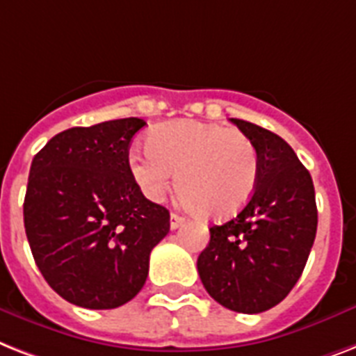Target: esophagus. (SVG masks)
I'll return each mask as SVG.
<instances>
[{
	"instance_id": "34e87169",
	"label": "esophagus",
	"mask_w": 356,
	"mask_h": 356,
	"mask_svg": "<svg viewBox=\"0 0 356 356\" xmlns=\"http://www.w3.org/2000/svg\"><path fill=\"white\" fill-rule=\"evenodd\" d=\"M184 223H186V219L181 218L179 213H172V216H170V228H172V230H175V228H179V227H183Z\"/></svg>"
}]
</instances>
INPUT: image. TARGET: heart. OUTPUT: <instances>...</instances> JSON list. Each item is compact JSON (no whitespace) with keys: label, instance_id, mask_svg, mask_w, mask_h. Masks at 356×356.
<instances>
[{"label":"heart","instance_id":"1","mask_svg":"<svg viewBox=\"0 0 356 356\" xmlns=\"http://www.w3.org/2000/svg\"><path fill=\"white\" fill-rule=\"evenodd\" d=\"M148 146L129 153V170L146 195L163 197L177 173V190L201 218H232L250 201L259 175L256 144L239 129L199 120L159 124Z\"/></svg>","mask_w":356,"mask_h":356}]
</instances>
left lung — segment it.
Listing matches in <instances>:
<instances>
[{
    "mask_svg": "<svg viewBox=\"0 0 356 356\" xmlns=\"http://www.w3.org/2000/svg\"><path fill=\"white\" fill-rule=\"evenodd\" d=\"M259 155L258 184L234 219L210 228L197 270L207 293L236 313L278 305L296 285L314 243L318 212L311 173L276 133L230 118Z\"/></svg>",
    "mask_w": 356,
    "mask_h": 356,
    "instance_id": "8db88e82",
    "label": "left lung"
}]
</instances>
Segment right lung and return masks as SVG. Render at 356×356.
I'll return each instance as SVG.
<instances>
[{"mask_svg": "<svg viewBox=\"0 0 356 356\" xmlns=\"http://www.w3.org/2000/svg\"><path fill=\"white\" fill-rule=\"evenodd\" d=\"M143 118L54 135L34 155L23 203L29 245L45 282L86 309H115L138 294L170 212L144 197L129 170Z\"/></svg>", "mask_w": 356, "mask_h": 356, "instance_id": "obj_1", "label": "right lung"}]
</instances>
